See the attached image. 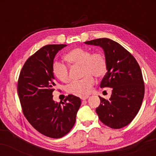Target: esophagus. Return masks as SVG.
Segmentation results:
<instances>
[{
    "label": "esophagus",
    "instance_id": "esophagus-1",
    "mask_svg": "<svg viewBox=\"0 0 156 156\" xmlns=\"http://www.w3.org/2000/svg\"><path fill=\"white\" fill-rule=\"evenodd\" d=\"M89 98L88 95H85V96H80V99L83 100V101H85V100H87V98Z\"/></svg>",
    "mask_w": 156,
    "mask_h": 156
}]
</instances>
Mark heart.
I'll list each match as a JSON object with an SVG mask.
<instances>
[{
  "mask_svg": "<svg viewBox=\"0 0 156 156\" xmlns=\"http://www.w3.org/2000/svg\"><path fill=\"white\" fill-rule=\"evenodd\" d=\"M65 59L71 65L81 66V79L73 80L67 86V92L77 95L89 94L94 85L96 78H102L108 69V63L104 55L100 52L92 53L87 48H76L65 54ZM52 71L55 78L61 81L67 82L69 80V67L67 64L55 61L52 65Z\"/></svg>",
  "mask_w": 156,
  "mask_h": 156,
  "instance_id": "1",
  "label": "heart"
}]
</instances>
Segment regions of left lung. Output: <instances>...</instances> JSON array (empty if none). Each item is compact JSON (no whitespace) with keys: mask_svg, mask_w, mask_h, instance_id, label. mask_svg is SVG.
<instances>
[{"mask_svg":"<svg viewBox=\"0 0 156 156\" xmlns=\"http://www.w3.org/2000/svg\"><path fill=\"white\" fill-rule=\"evenodd\" d=\"M85 43L103 49L108 72L100 87L112 88L109 100L99 97L101 104L96 108L97 114L109 128H123L136 116L144 98V84L140 67L130 52L112 39L100 38Z\"/></svg>","mask_w":156,"mask_h":156,"instance_id":"8db88e82","label":"left lung"}]
</instances>
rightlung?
I'll return each instance as SVG.
<instances>
[{
    "label": "right lung",
    "mask_w": 156,
    "mask_h": 156,
    "mask_svg": "<svg viewBox=\"0 0 156 156\" xmlns=\"http://www.w3.org/2000/svg\"><path fill=\"white\" fill-rule=\"evenodd\" d=\"M67 44H48L31 55L21 69L17 92L23 113L39 133L53 139L67 134L76 122L80 99L73 94L64 102L53 100L55 78L52 71L55 55Z\"/></svg>",
    "instance_id": "obj_1"
}]
</instances>
